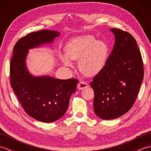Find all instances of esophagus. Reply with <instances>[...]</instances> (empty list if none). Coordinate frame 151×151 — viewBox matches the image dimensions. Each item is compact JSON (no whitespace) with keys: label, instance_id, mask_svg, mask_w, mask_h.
<instances>
[{"label":"esophagus","instance_id":"34e87169","mask_svg":"<svg viewBox=\"0 0 151 151\" xmlns=\"http://www.w3.org/2000/svg\"><path fill=\"white\" fill-rule=\"evenodd\" d=\"M88 86H89V85L86 82H80L78 84L77 88H78V89H81V90H82V89L88 88Z\"/></svg>","mask_w":151,"mask_h":151}]
</instances>
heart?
Here are the masks:
<instances>
[{
    "label": "heart",
    "instance_id": "1",
    "mask_svg": "<svg viewBox=\"0 0 151 151\" xmlns=\"http://www.w3.org/2000/svg\"><path fill=\"white\" fill-rule=\"evenodd\" d=\"M108 54L107 45L96 40L91 35L81 36L69 40L64 47L60 59L65 66L71 67V60H78V67L87 76L97 75L103 69Z\"/></svg>",
    "mask_w": 151,
    "mask_h": 151
}]
</instances>
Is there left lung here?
<instances>
[{
    "label": "left lung",
    "mask_w": 151,
    "mask_h": 151,
    "mask_svg": "<svg viewBox=\"0 0 151 151\" xmlns=\"http://www.w3.org/2000/svg\"><path fill=\"white\" fill-rule=\"evenodd\" d=\"M110 30L115 44L105 66L90 83L96 115L104 120L119 117L132 107L143 75V63L136 41L129 32Z\"/></svg>",
    "instance_id": "1"
}]
</instances>
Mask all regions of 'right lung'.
Here are the masks:
<instances>
[{
  "label": "right lung",
  "instance_id": "right-lung-1",
  "mask_svg": "<svg viewBox=\"0 0 151 151\" xmlns=\"http://www.w3.org/2000/svg\"><path fill=\"white\" fill-rule=\"evenodd\" d=\"M60 35L57 31L43 30L21 37L14 47L9 67L11 86L25 112L43 123L56 121L65 114L78 81L34 76L28 71L26 59L28 50L52 43Z\"/></svg>",
  "mask_w": 151,
  "mask_h": 151
}]
</instances>
